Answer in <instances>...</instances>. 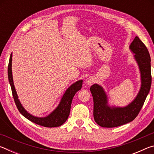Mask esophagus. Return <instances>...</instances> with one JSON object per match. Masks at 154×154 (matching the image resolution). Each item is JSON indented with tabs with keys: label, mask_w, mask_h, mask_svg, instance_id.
<instances>
[{
	"label": "esophagus",
	"mask_w": 154,
	"mask_h": 154,
	"mask_svg": "<svg viewBox=\"0 0 154 154\" xmlns=\"http://www.w3.org/2000/svg\"><path fill=\"white\" fill-rule=\"evenodd\" d=\"M85 83H87L88 85H91L94 83V79L92 77H89V78H87L86 80H85Z\"/></svg>",
	"instance_id": "34e87169"
}]
</instances>
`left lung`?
Segmentation results:
<instances>
[{"label":"left lung","mask_w":154,"mask_h":154,"mask_svg":"<svg viewBox=\"0 0 154 154\" xmlns=\"http://www.w3.org/2000/svg\"><path fill=\"white\" fill-rule=\"evenodd\" d=\"M130 49L139 65L141 87L137 97L125 107H111L107 104V96L103 88L98 84L90 87L94 100V118L99 126L113 128L126 124L136 118L139 113L152 84L151 58L147 47L136 36L130 45Z\"/></svg>","instance_id":"1"}]
</instances>
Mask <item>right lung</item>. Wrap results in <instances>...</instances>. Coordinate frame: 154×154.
<instances>
[{
    "instance_id": "add662e5",
    "label": "right lung",
    "mask_w": 154,
    "mask_h": 154,
    "mask_svg": "<svg viewBox=\"0 0 154 154\" xmlns=\"http://www.w3.org/2000/svg\"><path fill=\"white\" fill-rule=\"evenodd\" d=\"M11 63L12 54H11V56H10L9 62L8 65V78L9 83L11 85L12 94L13 96H14L15 103L17 106V109L20 112V113L23 116H24L26 118H27L28 120L42 126L54 128L60 126L63 124L66 121L68 118H69L70 111H71L72 98H73L76 92L82 89L83 81H77V82L74 83L73 84H72L71 86L68 88L67 90L65 92L64 94L62 96L60 103L58 107L53 112H51V114H49L48 116L45 117V118H37V117H35L32 116V115H30V113H28L25 110L24 108L23 107L22 105H21L14 87V80H13L12 76Z\"/></svg>"
}]
</instances>
